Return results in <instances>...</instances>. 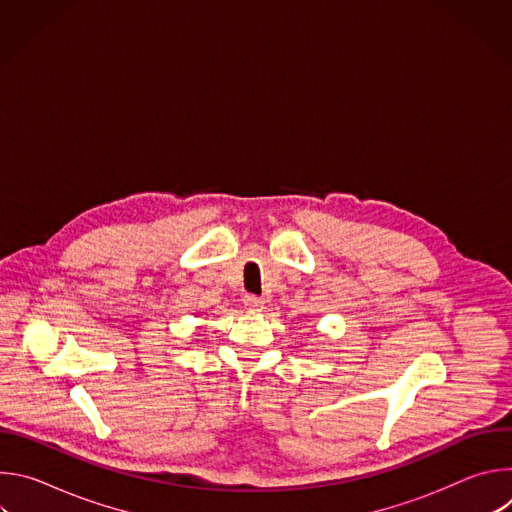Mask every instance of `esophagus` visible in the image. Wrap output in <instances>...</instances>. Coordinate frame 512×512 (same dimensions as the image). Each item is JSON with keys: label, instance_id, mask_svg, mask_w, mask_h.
<instances>
[{"label": "esophagus", "instance_id": "1", "mask_svg": "<svg viewBox=\"0 0 512 512\" xmlns=\"http://www.w3.org/2000/svg\"><path fill=\"white\" fill-rule=\"evenodd\" d=\"M243 304H245V308L249 310V312H259L261 308H263V300L261 298H257V296H253V294H247L245 298H243Z\"/></svg>", "mask_w": 512, "mask_h": 512}]
</instances>
